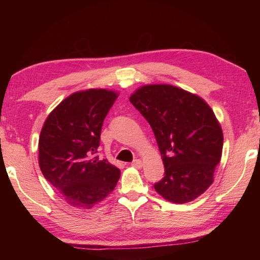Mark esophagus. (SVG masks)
<instances>
[{
  "mask_svg": "<svg viewBox=\"0 0 260 260\" xmlns=\"http://www.w3.org/2000/svg\"><path fill=\"white\" fill-rule=\"evenodd\" d=\"M132 166L136 167V169H141V167H142V161H141L140 159H135L132 161Z\"/></svg>",
  "mask_w": 260,
  "mask_h": 260,
  "instance_id": "obj_1",
  "label": "esophagus"
}]
</instances>
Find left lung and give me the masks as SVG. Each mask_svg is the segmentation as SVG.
<instances>
[{
  "instance_id": "left-lung-1",
  "label": "left lung",
  "mask_w": 260,
  "mask_h": 260,
  "mask_svg": "<svg viewBox=\"0 0 260 260\" xmlns=\"http://www.w3.org/2000/svg\"><path fill=\"white\" fill-rule=\"evenodd\" d=\"M151 126L165 175L155 183L165 200L183 204L213 182L222 153L223 135L203 99L171 85H147L129 98Z\"/></svg>"
}]
</instances>
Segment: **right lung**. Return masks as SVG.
Wrapping results in <instances>:
<instances>
[{
  "label": "right lung",
  "instance_id": "right-lung-1",
  "mask_svg": "<svg viewBox=\"0 0 260 260\" xmlns=\"http://www.w3.org/2000/svg\"><path fill=\"white\" fill-rule=\"evenodd\" d=\"M118 98L108 89L77 91L57 105L39 139V165L68 204L90 209L111 192L120 170L99 159L104 118Z\"/></svg>",
  "mask_w": 260,
  "mask_h": 260
}]
</instances>
